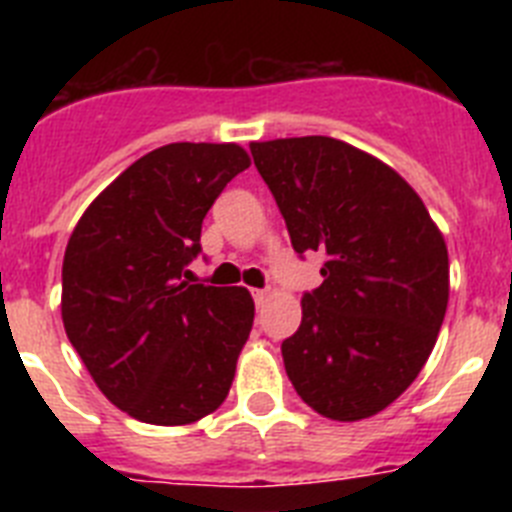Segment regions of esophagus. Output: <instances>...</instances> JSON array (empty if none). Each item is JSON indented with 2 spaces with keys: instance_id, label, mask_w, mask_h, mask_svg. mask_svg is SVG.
<instances>
[{
  "instance_id": "34e87169",
  "label": "esophagus",
  "mask_w": 512,
  "mask_h": 512,
  "mask_svg": "<svg viewBox=\"0 0 512 512\" xmlns=\"http://www.w3.org/2000/svg\"><path fill=\"white\" fill-rule=\"evenodd\" d=\"M251 295H253V302L261 305V302L266 300V295H269V289H251Z\"/></svg>"
}]
</instances>
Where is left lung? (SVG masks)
Returning <instances> with one entry per match:
<instances>
[{
  "label": "left lung",
  "instance_id": "left-lung-1",
  "mask_svg": "<svg viewBox=\"0 0 512 512\" xmlns=\"http://www.w3.org/2000/svg\"><path fill=\"white\" fill-rule=\"evenodd\" d=\"M297 253L323 284L282 343L297 395L330 420L369 418L408 390L449 305V251L415 189L379 158L325 135L251 143Z\"/></svg>",
  "mask_w": 512,
  "mask_h": 512
}]
</instances>
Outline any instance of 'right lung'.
Wrapping results in <instances>:
<instances>
[{
  "label": "right lung",
  "instance_id": "right-lung-1",
  "mask_svg": "<svg viewBox=\"0 0 512 512\" xmlns=\"http://www.w3.org/2000/svg\"><path fill=\"white\" fill-rule=\"evenodd\" d=\"M251 166L235 143H169L138 158L76 223L63 256L66 336L130 418L187 425L228 397L253 325L243 287L187 282L202 220Z\"/></svg>",
  "mask_w": 512,
  "mask_h": 512
}]
</instances>
